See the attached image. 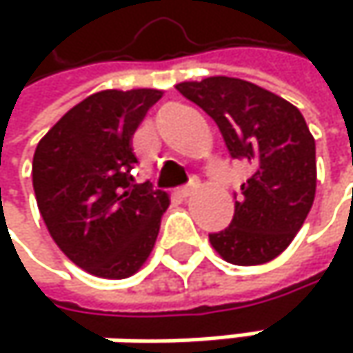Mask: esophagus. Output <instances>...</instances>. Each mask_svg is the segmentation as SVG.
<instances>
[{"mask_svg":"<svg viewBox=\"0 0 353 353\" xmlns=\"http://www.w3.org/2000/svg\"><path fill=\"white\" fill-rule=\"evenodd\" d=\"M198 185H200V183L194 179L190 185H183V188H179V196H181V198H190V196H194V192L198 190Z\"/></svg>","mask_w":353,"mask_h":353,"instance_id":"34e87169","label":"esophagus"}]
</instances>
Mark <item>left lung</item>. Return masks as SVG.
<instances>
[{"label":"left lung","mask_w":353,"mask_h":353,"mask_svg":"<svg viewBox=\"0 0 353 353\" xmlns=\"http://www.w3.org/2000/svg\"><path fill=\"white\" fill-rule=\"evenodd\" d=\"M176 90L216 122L231 157L251 168L231 225L208 235L210 245L235 265L272 261L301 231L317 190L315 139L301 110L225 75L181 81Z\"/></svg>","instance_id":"obj_1"}]
</instances>
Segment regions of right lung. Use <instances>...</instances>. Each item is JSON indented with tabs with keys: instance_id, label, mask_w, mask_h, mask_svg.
Segmentation results:
<instances>
[{
	"instance_id": "right-lung-1",
	"label": "right lung",
	"mask_w": 353,
	"mask_h": 353,
	"mask_svg": "<svg viewBox=\"0 0 353 353\" xmlns=\"http://www.w3.org/2000/svg\"><path fill=\"white\" fill-rule=\"evenodd\" d=\"M161 90H104L73 106L36 145L32 185L42 221L81 270L122 280L151 255L170 196L134 183L132 134Z\"/></svg>"
}]
</instances>
